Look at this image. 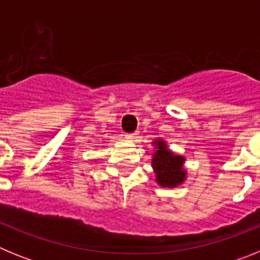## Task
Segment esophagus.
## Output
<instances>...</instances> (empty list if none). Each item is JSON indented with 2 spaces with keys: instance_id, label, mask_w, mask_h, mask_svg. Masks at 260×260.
Here are the masks:
<instances>
[{
  "instance_id": "esophagus-1",
  "label": "esophagus",
  "mask_w": 260,
  "mask_h": 260,
  "mask_svg": "<svg viewBox=\"0 0 260 260\" xmlns=\"http://www.w3.org/2000/svg\"><path fill=\"white\" fill-rule=\"evenodd\" d=\"M138 133H132V134H126V139H127V141H137L138 139Z\"/></svg>"
}]
</instances>
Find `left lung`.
Instances as JSON below:
<instances>
[{
	"instance_id": "1",
	"label": "left lung",
	"mask_w": 260,
	"mask_h": 260,
	"mask_svg": "<svg viewBox=\"0 0 260 260\" xmlns=\"http://www.w3.org/2000/svg\"><path fill=\"white\" fill-rule=\"evenodd\" d=\"M157 151L153 153L152 167L156 174V181L162 187H176L181 185L186 178V172L183 171L185 157L174 155L164 141L157 139L153 142Z\"/></svg>"
}]
</instances>
